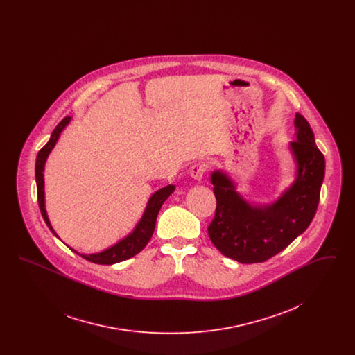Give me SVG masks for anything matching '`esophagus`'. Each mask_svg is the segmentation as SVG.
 Returning a JSON list of instances; mask_svg holds the SVG:
<instances>
[{
    "label": "esophagus",
    "mask_w": 355,
    "mask_h": 355,
    "mask_svg": "<svg viewBox=\"0 0 355 355\" xmlns=\"http://www.w3.org/2000/svg\"><path fill=\"white\" fill-rule=\"evenodd\" d=\"M206 170H207V165H206L205 162H197V164H194V165L191 166L190 175H191L194 180L201 181L203 175H205V173H206Z\"/></svg>",
    "instance_id": "obj_1"
}]
</instances>
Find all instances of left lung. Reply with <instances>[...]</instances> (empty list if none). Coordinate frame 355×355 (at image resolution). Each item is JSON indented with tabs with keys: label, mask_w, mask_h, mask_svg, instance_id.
Wrapping results in <instances>:
<instances>
[{
	"label": "left lung",
	"mask_w": 355,
	"mask_h": 355,
	"mask_svg": "<svg viewBox=\"0 0 355 355\" xmlns=\"http://www.w3.org/2000/svg\"><path fill=\"white\" fill-rule=\"evenodd\" d=\"M294 125L297 139L291 149L298 162V177L277 202L253 207L236 194L226 175L220 171L211 175L217 207L207 233L220 253L241 263L270 259L302 234L315 216L324 157L307 119L297 113Z\"/></svg>",
	"instance_id": "8db88e82"
}]
</instances>
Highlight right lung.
Masks as SVG:
<instances>
[{
	"mask_svg": "<svg viewBox=\"0 0 355 355\" xmlns=\"http://www.w3.org/2000/svg\"><path fill=\"white\" fill-rule=\"evenodd\" d=\"M70 121V117H65L62 119L53 130L51 135V139L48 141V144L38 152L37 154V159H35V182H37V198H38V206L42 214V218L46 222L48 227L54 233L53 227L51 226V222L48 220L46 211H45V203H44V166H45V161L49 155L53 146L55 145L60 133L64 130V128L67 126ZM174 186L169 185L166 187H162L161 190L155 191L152 196V198L149 200L148 207L144 213V217L139 220V223L137 225L135 232L129 236H126L125 239H122L117 245H114L113 248L102 252L98 254H90V255H83L86 261L93 262V263H98V265H113L121 261L129 259L132 257H135V254L139 253L150 241L154 229H155V220L157 216L159 213L161 206L168 200L170 194L174 191ZM55 234V233H54ZM57 236V234H55ZM74 252V250H73Z\"/></svg>",
	"mask_w": 355,
	"mask_h": 355,
	"instance_id": "obj_1",
	"label": "right lung"
}]
</instances>
